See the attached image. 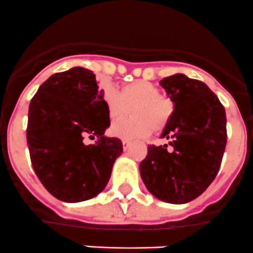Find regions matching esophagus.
<instances>
[{"instance_id": "1", "label": "esophagus", "mask_w": 253, "mask_h": 253, "mask_svg": "<svg viewBox=\"0 0 253 253\" xmlns=\"http://www.w3.org/2000/svg\"><path fill=\"white\" fill-rule=\"evenodd\" d=\"M122 144H123V149L127 150L130 147V145H131V142L127 141V140H122Z\"/></svg>"}]
</instances>
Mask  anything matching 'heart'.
Here are the masks:
<instances>
[{"instance_id": "1", "label": "heart", "mask_w": 253, "mask_h": 253, "mask_svg": "<svg viewBox=\"0 0 253 253\" xmlns=\"http://www.w3.org/2000/svg\"><path fill=\"white\" fill-rule=\"evenodd\" d=\"M102 101L111 121H118L132 112V118L116 122L109 127L113 136L123 140L146 137L152 129L161 131L169 126L174 112L173 102L154 84L134 81L122 86L121 91L107 87L102 92Z\"/></svg>"}]
</instances>
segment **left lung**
I'll return each mask as SVG.
<instances>
[{"instance_id":"obj_1","label":"left lung","mask_w":253,"mask_h":253,"mask_svg":"<svg viewBox=\"0 0 253 253\" xmlns=\"http://www.w3.org/2000/svg\"><path fill=\"white\" fill-rule=\"evenodd\" d=\"M160 84L174 106L161 135L171 137L172 150L150 145L140 176L160 201L184 204L201 196L216 177L226 146V114L204 82L177 74Z\"/></svg>"}]
</instances>
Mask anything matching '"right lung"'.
Listing matches in <instances>:
<instances>
[{
  "label": "right lung",
  "instance_id": "obj_1",
  "mask_svg": "<svg viewBox=\"0 0 253 253\" xmlns=\"http://www.w3.org/2000/svg\"><path fill=\"white\" fill-rule=\"evenodd\" d=\"M91 70L72 67L50 76L32 98L27 142L39 181L66 203L91 199L106 188L117 157L118 137L104 136L111 126ZM97 137L96 144L83 140Z\"/></svg>",
  "mask_w": 253,
  "mask_h": 253
}]
</instances>
